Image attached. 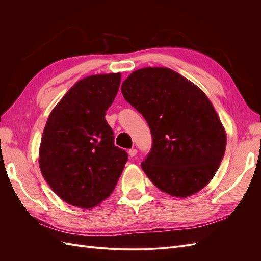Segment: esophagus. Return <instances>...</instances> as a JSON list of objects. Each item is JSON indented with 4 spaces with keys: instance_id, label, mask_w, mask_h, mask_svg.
<instances>
[{
    "instance_id": "1",
    "label": "esophagus",
    "mask_w": 261,
    "mask_h": 261,
    "mask_svg": "<svg viewBox=\"0 0 261 261\" xmlns=\"http://www.w3.org/2000/svg\"><path fill=\"white\" fill-rule=\"evenodd\" d=\"M128 154H129V156H130V158L135 156V155L137 154V150H136L135 148H132V149H129V150H128Z\"/></svg>"
}]
</instances>
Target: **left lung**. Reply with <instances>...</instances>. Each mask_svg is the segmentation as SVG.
<instances>
[{
	"mask_svg": "<svg viewBox=\"0 0 261 261\" xmlns=\"http://www.w3.org/2000/svg\"><path fill=\"white\" fill-rule=\"evenodd\" d=\"M124 99L145 117L152 146L141 168L162 192L187 197L215 176L226 135L211 102L174 70L146 67L122 84Z\"/></svg>",
	"mask_w": 261,
	"mask_h": 261,
	"instance_id": "left-lung-1",
	"label": "left lung"
}]
</instances>
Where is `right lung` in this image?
<instances>
[{"instance_id":"obj_1","label":"right lung","mask_w":261,"mask_h":261,"mask_svg":"<svg viewBox=\"0 0 261 261\" xmlns=\"http://www.w3.org/2000/svg\"><path fill=\"white\" fill-rule=\"evenodd\" d=\"M121 74L86 77L51 112L43 130L39 164L46 183L67 203L92 208L112 194L127 152L114 145L106 121Z\"/></svg>"}]
</instances>
